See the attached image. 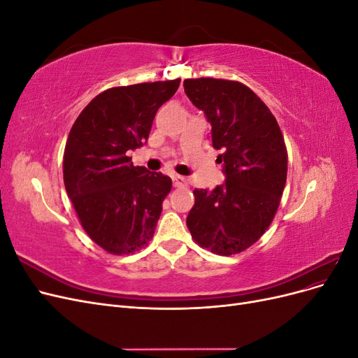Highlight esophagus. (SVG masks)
Wrapping results in <instances>:
<instances>
[{"label": "esophagus", "instance_id": "obj_1", "mask_svg": "<svg viewBox=\"0 0 358 358\" xmlns=\"http://www.w3.org/2000/svg\"><path fill=\"white\" fill-rule=\"evenodd\" d=\"M171 179H173V185L175 187H185L187 185V179L180 175H173Z\"/></svg>", "mask_w": 358, "mask_h": 358}]
</instances>
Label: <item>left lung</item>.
<instances>
[{"label":"left lung","instance_id":"obj_1","mask_svg":"<svg viewBox=\"0 0 358 358\" xmlns=\"http://www.w3.org/2000/svg\"><path fill=\"white\" fill-rule=\"evenodd\" d=\"M183 88L208 117L227 176L213 191L194 189L188 230L216 255L241 254L266 233L279 208L288 170L282 131L263 100L241 82L187 79Z\"/></svg>","mask_w":358,"mask_h":358}]
</instances>
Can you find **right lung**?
I'll return each instance as SVG.
<instances>
[{
  "label": "right lung",
  "instance_id": "add662e5",
  "mask_svg": "<svg viewBox=\"0 0 358 358\" xmlns=\"http://www.w3.org/2000/svg\"><path fill=\"white\" fill-rule=\"evenodd\" d=\"M180 79L115 86L99 94L73 124L64 149V185L83 230L106 252L128 255L154 237L171 179L133 166L157 110Z\"/></svg>",
  "mask_w": 358,
  "mask_h": 358
}]
</instances>
